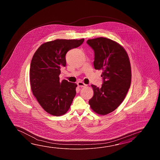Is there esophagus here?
Returning a JSON list of instances; mask_svg holds the SVG:
<instances>
[{
    "label": "esophagus",
    "instance_id": "1",
    "mask_svg": "<svg viewBox=\"0 0 160 160\" xmlns=\"http://www.w3.org/2000/svg\"><path fill=\"white\" fill-rule=\"evenodd\" d=\"M77 84H78V86L79 87H81V88H83V87H85V86H87V85H86L82 82H78Z\"/></svg>",
    "mask_w": 160,
    "mask_h": 160
}]
</instances>
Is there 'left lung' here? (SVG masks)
<instances>
[{
  "label": "left lung",
  "instance_id": "8db88e82",
  "mask_svg": "<svg viewBox=\"0 0 160 160\" xmlns=\"http://www.w3.org/2000/svg\"><path fill=\"white\" fill-rule=\"evenodd\" d=\"M94 51V66L102 70V87H92L94 95L88 101L94 112L106 115L115 110L122 102L130 88L132 72L129 58L119 43L106 38L87 41Z\"/></svg>",
  "mask_w": 160,
  "mask_h": 160
}]
</instances>
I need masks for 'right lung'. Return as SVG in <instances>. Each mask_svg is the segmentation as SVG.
Listing matches in <instances>:
<instances>
[{"label": "right lung", "instance_id": "1", "mask_svg": "<svg viewBox=\"0 0 160 160\" xmlns=\"http://www.w3.org/2000/svg\"><path fill=\"white\" fill-rule=\"evenodd\" d=\"M84 39H56L42 44L31 62V88L38 102L51 115L65 114L72 105L77 85L59 80L60 69L66 64V54L81 46Z\"/></svg>", "mask_w": 160, "mask_h": 160}]
</instances>
